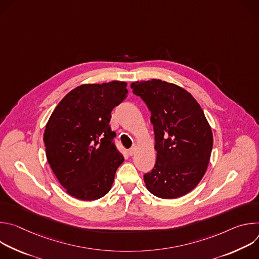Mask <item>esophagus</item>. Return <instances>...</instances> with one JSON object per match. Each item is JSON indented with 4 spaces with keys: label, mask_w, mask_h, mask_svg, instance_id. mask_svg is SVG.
Returning <instances> with one entry per match:
<instances>
[{
    "label": "esophagus",
    "mask_w": 259,
    "mask_h": 259,
    "mask_svg": "<svg viewBox=\"0 0 259 259\" xmlns=\"http://www.w3.org/2000/svg\"><path fill=\"white\" fill-rule=\"evenodd\" d=\"M134 153H135V149H134V147H132V149H130V150H129V152H128L129 156H133V155H134Z\"/></svg>",
    "instance_id": "obj_1"
}]
</instances>
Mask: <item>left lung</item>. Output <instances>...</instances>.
<instances>
[{"instance_id": "8db88e82", "label": "left lung", "mask_w": 259, "mask_h": 259, "mask_svg": "<svg viewBox=\"0 0 259 259\" xmlns=\"http://www.w3.org/2000/svg\"><path fill=\"white\" fill-rule=\"evenodd\" d=\"M131 88L149 107L155 132L157 160L143 175L146 189L162 199L187 195L203 178L213 146L202 107L190 92L162 80L137 81Z\"/></svg>"}]
</instances>
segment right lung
Returning a JSON list of instances; mask_svg holds the SVG:
<instances>
[{"mask_svg": "<svg viewBox=\"0 0 259 259\" xmlns=\"http://www.w3.org/2000/svg\"><path fill=\"white\" fill-rule=\"evenodd\" d=\"M127 83L83 84L57 104L44 132L48 163L71 197L94 201L112 189L124 157L113 142L112 110L127 96Z\"/></svg>", "mask_w": 259, "mask_h": 259, "instance_id": "right-lung-1", "label": "right lung"}]
</instances>
